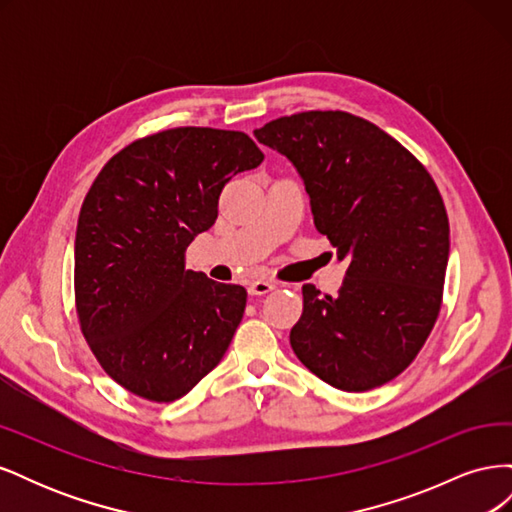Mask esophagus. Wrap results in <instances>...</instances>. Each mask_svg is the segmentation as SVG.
I'll return each mask as SVG.
<instances>
[{"instance_id": "esophagus-1", "label": "esophagus", "mask_w": 512, "mask_h": 512, "mask_svg": "<svg viewBox=\"0 0 512 512\" xmlns=\"http://www.w3.org/2000/svg\"><path fill=\"white\" fill-rule=\"evenodd\" d=\"M271 290H275V284L267 282V280H256V282H252L250 286H247V292L254 294V297H260V294H267Z\"/></svg>"}]
</instances>
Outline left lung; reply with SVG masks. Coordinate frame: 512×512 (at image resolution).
<instances>
[{
    "instance_id": "left-lung-1",
    "label": "left lung",
    "mask_w": 512,
    "mask_h": 512,
    "mask_svg": "<svg viewBox=\"0 0 512 512\" xmlns=\"http://www.w3.org/2000/svg\"><path fill=\"white\" fill-rule=\"evenodd\" d=\"M254 136L297 168L318 232L348 260L337 297L303 286L290 346L335 389H376L414 361L440 314L451 241L436 183L393 136L344 111L280 117Z\"/></svg>"
}]
</instances>
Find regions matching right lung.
<instances>
[{
	"mask_svg": "<svg viewBox=\"0 0 512 512\" xmlns=\"http://www.w3.org/2000/svg\"><path fill=\"white\" fill-rule=\"evenodd\" d=\"M262 160L243 132L175 128L121 149L91 183L74 241L76 314L126 391L168 404L222 361L247 292L185 269V250L215 224L224 185Z\"/></svg>",
	"mask_w": 512,
	"mask_h": 512,
	"instance_id": "obj_1",
	"label": "right lung"
}]
</instances>
